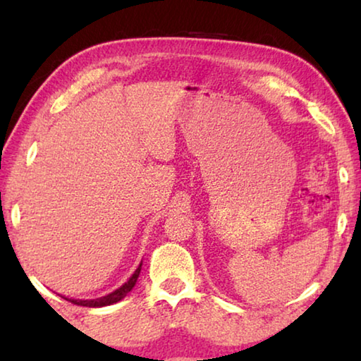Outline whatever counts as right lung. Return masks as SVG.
<instances>
[{
	"label": "right lung",
	"mask_w": 361,
	"mask_h": 361,
	"mask_svg": "<svg viewBox=\"0 0 361 361\" xmlns=\"http://www.w3.org/2000/svg\"><path fill=\"white\" fill-rule=\"evenodd\" d=\"M140 271H142V262H140L137 271L132 274L130 279L127 280L124 285L119 286L118 290H114L113 293H109V295H106V296H102V298H97V299H85V301H82V299H68V301L73 302V304H76V305H84V307H103V305H111L114 302L121 301V299H124L127 296V293H129L133 288V286H135L137 279L140 276Z\"/></svg>",
	"instance_id": "1"
}]
</instances>
